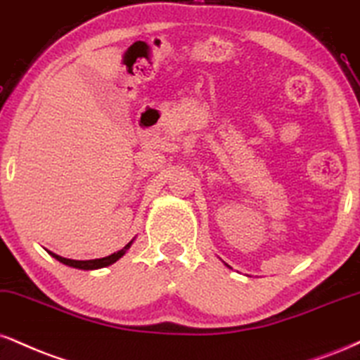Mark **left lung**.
I'll return each instance as SVG.
<instances>
[{
    "instance_id": "left-lung-1",
    "label": "left lung",
    "mask_w": 360,
    "mask_h": 360,
    "mask_svg": "<svg viewBox=\"0 0 360 360\" xmlns=\"http://www.w3.org/2000/svg\"><path fill=\"white\" fill-rule=\"evenodd\" d=\"M224 265H226V263H224ZM226 266H228V268H231V266H229V265H226Z\"/></svg>"
}]
</instances>
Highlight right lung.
I'll return each mask as SVG.
<instances>
[{"mask_svg": "<svg viewBox=\"0 0 360 360\" xmlns=\"http://www.w3.org/2000/svg\"><path fill=\"white\" fill-rule=\"evenodd\" d=\"M132 241H129V243L125 245L120 251H117V253H112V255H109V257L98 258V259H68V258L58 257V255H55L53 251H49V250H46V251H49V253L55 259H58L60 263H63V265H68V266H72V268H79V270H97V268L109 266V265H112V263H115L119 258H122L124 255H125V251L131 248Z\"/></svg>", "mask_w": 360, "mask_h": 360, "instance_id": "obj_1", "label": "right lung"}]
</instances>
